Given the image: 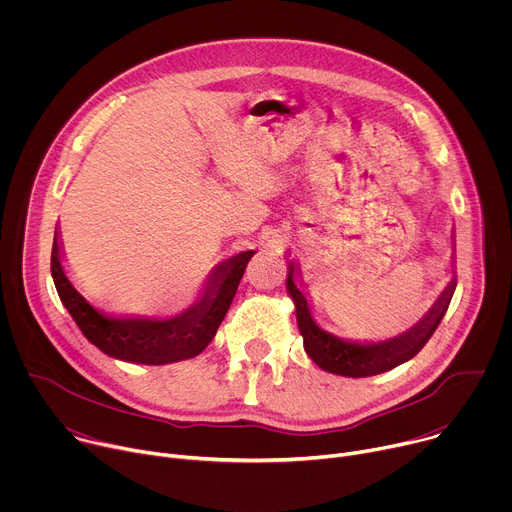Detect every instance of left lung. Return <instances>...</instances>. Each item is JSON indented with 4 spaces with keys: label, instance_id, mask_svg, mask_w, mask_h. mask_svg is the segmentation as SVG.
Wrapping results in <instances>:
<instances>
[{
    "label": "left lung",
    "instance_id": "left-lung-1",
    "mask_svg": "<svg viewBox=\"0 0 512 512\" xmlns=\"http://www.w3.org/2000/svg\"><path fill=\"white\" fill-rule=\"evenodd\" d=\"M287 289H289L291 300L296 304L298 328H300V334L304 336V348L318 367L342 377H373L399 367V364L413 358L427 344V340L431 338V334L435 332L437 326H440L442 318L448 312L456 283L452 281L448 285V289L440 296V300L435 302V306L417 326H413L409 332L393 340H385L377 344L346 342L324 332L314 322L306 296L294 281V265L291 263L287 273Z\"/></svg>",
    "mask_w": 512,
    "mask_h": 512
}]
</instances>
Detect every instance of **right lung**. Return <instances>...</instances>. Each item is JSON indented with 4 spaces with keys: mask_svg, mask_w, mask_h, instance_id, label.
<instances>
[{
    "mask_svg": "<svg viewBox=\"0 0 512 512\" xmlns=\"http://www.w3.org/2000/svg\"><path fill=\"white\" fill-rule=\"evenodd\" d=\"M251 257L253 251H245L218 265L208 281L202 300L172 320L109 318L99 314L68 281L60 263L56 235L52 243L50 271L60 302L89 342L119 360L168 364L192 358L210 344L231 308L239 281Z\"/></svg>",
    "mask_w": 512,
    "mask_h": 512,
    "instance_id": "1",
    "label": "right lung"
}]
</instances>
